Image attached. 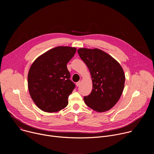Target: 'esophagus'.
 <instances>
[{
    "label": "esophagus",
    "mask_w": 154,
    "mask_h": 154,
    "mask_svg": "<svg viewBox=\"0 0 154 154\" xmlns=\"http://www.w3.org/2000/svg\"><path fill=\"white\" fill-rule=\"evenodd\" d=\"M80 83H81V82H80V81L77 82V83H76V86H79L80 85Z\"/></svg>",
    "instance_id": "esophagus-1"
}]
</instances>
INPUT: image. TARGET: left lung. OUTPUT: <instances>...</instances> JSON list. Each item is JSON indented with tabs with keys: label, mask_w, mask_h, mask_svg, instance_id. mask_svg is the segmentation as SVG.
Returning a JSON list of instances; mask_svg holds the SVG:
<instances>
[{
	"label": "left lung",
	"mask_w": 154,
	"mask_h": 154,
	"mask_svg": "<svg viewBox=\"0 0 154 154\" xmlns=\"http://www.w3.org/2000/svg\"><path fill=\"white\" fill-rule=\"evenodd\" d=\"M77 52L88 68L93 82L91 93L83 97L85 103L97 112L109 110L118 102L124 90L125 77L122 68L100 49L80 48Z\"/></svg>",
	"instance_id": "obj_1"
}]
</instances>
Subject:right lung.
I'll return each instance as SVG.
<instances>
[{
  "label": "right lung",
  "mask_w": 154,
  "mask_h": 154,
  "mask_svg": "<svg viewBox=\"0 0 154 154\" xmlns=\"http://www.w3.org/2000/svg\"><path fill=\"white\" fill-rule=\"evenodd\" d=\"M77 49L58 46L39 55L28 73V88L36 105L41 110L54 113L68 104V97L75 88L69 79L67 63Z\"/></svg>",
  "instance_id": "right-lung-1"
}]
</instances>
